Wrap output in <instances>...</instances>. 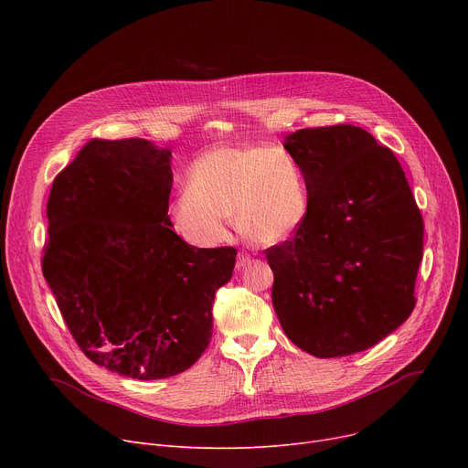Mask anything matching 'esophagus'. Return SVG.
Here are the masks:
<instances>
[{
	"label": "esophagus",
	"instance_id": "obj_1",
	"mask_svg": "<svg viewBox=\"0 0 468 468\" xmlns=\"http://www.w3.org/2000/svg\"><path fill=\"white\" fill-rule=\"evenodd\" d=\"M249 261H250V256H249L247 252H239V254H237V267H239V269L247 265Z\"/></svg>",
	"mask_w": 468,
	"mask_h": 468
}]
</instances>
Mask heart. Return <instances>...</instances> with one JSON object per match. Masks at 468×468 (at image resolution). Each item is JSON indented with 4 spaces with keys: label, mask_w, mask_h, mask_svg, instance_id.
I'll return each instance as SVG.
<instances>
[{
    "label": "heart",
    "mask_w": 468,
    "mask_h": 468,
    "mask_svg": "<svg viewBox=\"0 0 468 468\" xmlns=\"http://www.w3.org/2000/svg\"><path fill=\"white\" fill-rule=\"evenodd\" d=\"M309 191L298 163L267 145L218 147L197 159L187 189L168 207L170 226L193 247L226 240V218L258 244L290 239L307 219Z\"/></svg>",
    "instance_id": "1"
}]
</instances>
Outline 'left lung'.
Wrapping results in <instances>:
<instances>
[{
  "label": "left lung",
  "mask_w": 468,
  "mask_h": 468,
  "mask_svg": "<svg viewBox=\"0 0 468 468\" xmlns=\"http://www.w3.org/2000/svg\"><path fill=\"white\" fill-rule=\"evenodd\" d=\"M309 191L305 224L265 250L288 339L318 358L374 347L415 307L423 218L388 147L355 125L286 136Z\"/></svg>",
  "instance_id": "left-lung-1"
}]
</instances>
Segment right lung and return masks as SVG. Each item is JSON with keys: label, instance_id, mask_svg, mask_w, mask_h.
<instances>
[{"label": "right lung", "instance_id": "obj_1", "mask_svg": "<svg viewBox=\"0 0 468 468\" xmlns=\"http://www.w3.org/2000/svg\"><path fill=\"white\" fill-rule=\"evenodd\" d=\"M170 157L144 138H94L47 203L41 267L69 334L94 364L144 381L182 374L205 353L237 256L172 231Z\"/></svg>", "mask_w": 468, "mask_h": 468}]
</instances>
